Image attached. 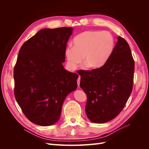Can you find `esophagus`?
<instances>
[{"label":"esophagus","instance_id":"1","mask_svg":"<svg viewBox=\"0 0 149 149\" xmlns=\"http://www.w3.org/2000/svg\"><path fill=\"white\" fill-rule=\"evenodd\" d=\"M80 79H81L80 76H79V78H78V80H77V83H78V87H79V84H80Z\"/></svg>","mask_w":149,"mask_h":149}]
</instances>
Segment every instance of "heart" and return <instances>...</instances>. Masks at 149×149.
<instances>
[{
  "label": "heart",
  "instance_id": "b5f03b06",
  "mask_svg": "<svg viewBox=\"0 0 149 149\" xmlns=\"http://www.w3.org/2000/svg\"><path fill=\"white\" fill-rule=\"evenodd\" d=\"M114 37L108 31L88 30L80 33L73 40V47H67L65 56L67 64L75 70L82 61L89 69L102 67L113 52Z\"/></svg>",
  "mask_w": 149,
  "mask_h": 149
}]
</instances>
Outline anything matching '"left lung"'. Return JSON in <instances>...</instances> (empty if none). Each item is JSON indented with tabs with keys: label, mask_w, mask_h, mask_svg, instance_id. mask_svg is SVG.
I'll list each match as a JSON object with an SVG mask.
<instances>
[{
	"label": "left lung",
	"mask_w": 149,
	"mask_h": 149,
	"mask_svg": "<svg viewBox=\"0 0 149 149\" xmlns=\"http://www.w3.org/2000/svg\"><path fill=\"white\" fill-rule=\"evenodd\" d=\"M134 72L130 47L121 37L102 67L81 72L80 87L86 94L85 111L90 120L104 123L119 115L132 91Z\"/></svg>",
	"instance_id": "8db88e82"
}]
</instances>
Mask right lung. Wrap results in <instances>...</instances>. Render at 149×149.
<instances>
[{"label": "right lung", "instance_id": "right-lung-1", "mask_svg": "<svg viewBox=\"0 0 149 149\" xmlns=\"http://www.w3.org/2000/svg\"><path fill=\"white\" fill-rule=\"evenodd\" d=\"M73 30L42 29L19 50L13 70L14 94L23 113L35 124L57 123L66 97L77 88L78 75L63 66Z\"/></svg>", "mask_w": 149, "mask_h": 149}]
</instances>
